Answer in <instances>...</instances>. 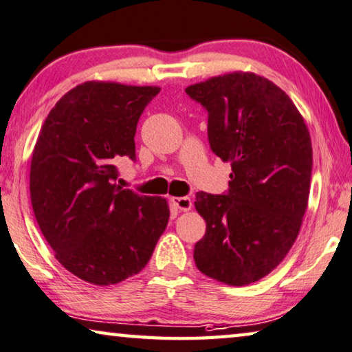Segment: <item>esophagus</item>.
<instances>
[{
	"mask_svg": "<svg viewBox=\"0 0 352 352\" xmlns=\"http://www.w3.org/2000/svg\"><path fill=\"white\" fill-rule=\"evenodd\" d=\"M172 204H174L178 210H182V212H188V210H191L192 207V201L188 196L172 197Z\"/></svg>",
	"mask_w": 352,
	"mask_h": 352,
	"instance_id": "1",
	"label": "esophagus"
}]
</instances>
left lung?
<instances>
[{"label": "left lung", "mask_w": 352, "mask_h": 352, "mask_svg": "<svg viewBox=\"0 0 352 352\" xmlns=\"http://www.w3.org/2000/svg\"><path fill=\"white\" fill-rule=\"evenodd\" d=\"M185 91L207 110L210 148L232 166L226 192L196 194L207 230L194 262L224 285H250L285 259L300 230L313 169L310 133L291 98L253 72L212 77Z\"/></svg>", "instance_id": "1"}]
</instances>
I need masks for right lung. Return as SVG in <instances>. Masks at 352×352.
<instances>
[{
  "label": "right lung",
  "mask_w": 352,
  "mask_h": 352,
  "mask_svg": "<svg viewBox=\"0 0 352 352\" xmlns=\"http://www.w3.org/2000/svg\"><path fill=\"white\" fill-rule=\"evenodd\" d=\"M158 87L85 82L47 115L30 170L31 206L60 264L96 286L117 285L150 261L169 221L162 197L118 186L135 161L134 135Z\"/></svg>",
  "instance_id": "1"
}]
</instances>
